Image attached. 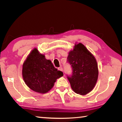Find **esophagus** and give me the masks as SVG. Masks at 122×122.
<instances>
[{"instance_id": "1", "label": "esophagus", "mask_w": 122, "mask_h": 122, "mask_svg": "<svg viewBox=\"0 0 122 122\" xmlns=\"http://www.w3.org/2000/svg\"><path fill=\"white\" fill-rule=\"evenodd\" d=\"M58 70H59V71H63V69H62V68L61 67H59L58 68Z\"/></svg>"}]
</instances>
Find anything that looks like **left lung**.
<instances>
[{"instance_id":"1","label":"left lung","mask_w":122,"mask_h":122,"mask_svg":"<svg viewBox=\"0 0 122 122\" xmlns=\"http://www.w3.org/2000/svg\"><path fill=\"white\" fill-rule=\"evenodd\" d=\"M67 61L72 69V75L67 76L72 89L81 95L90 93L95 87L98 77L95 57L82 44L79 43L69 53Z\"/></svg>"}]
</instances>
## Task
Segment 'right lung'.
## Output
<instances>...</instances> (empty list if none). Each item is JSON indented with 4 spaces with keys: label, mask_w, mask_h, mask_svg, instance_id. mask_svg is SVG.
I'll list each match as a JSON object with an SVG mask.
<instances>
[{
    "label": "right lung",
    "mask_w": 122,
    "mask_h": 122,
    "mask_svg": "<svg viewBox=\"0 0 122 122\" xmlns=\"http://www.w3.org/2000/svg\"><path fill=\"white\" fill-rule=\"evenodd\" d=\"M63 76L58 71L51 61L45 58L35 48L28 55L22 68V76L26 84L31 90L45 94L50 91L56 80Z\"/></svg>",
    "instance_id": "1"
}]
</instances>
